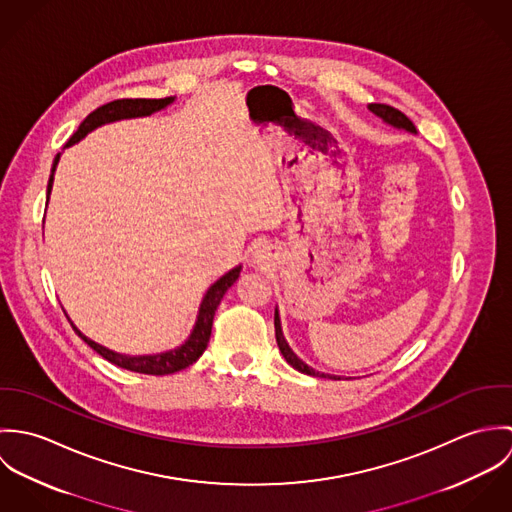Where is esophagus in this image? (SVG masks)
Here are the masks:
<instances>
[{
	"label": "esophagus",
	"instance_id": "1",
	"mask_svg": "<svg viewBox=\"0 0 512 512\" xmlns=\"http://www.w3.org/2000/svg\"><path fill=\"white\" fill-rule=\"evenodd\" d=\"M254 256H256V260H258V262H260V260H264V254H262V252H256Z\"/></svg>",
	"mask_w": 512,
	"mask_h": 512
}]
</instances>
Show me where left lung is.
Returning a JSON list of instances; mask_svg holds the SVG:
<instances>
[{
	"instance_id": "obj_1",
	"label": "left lung",
	"mask_w": 512,
	"mask_h": 512,
	"mask_svg": "<svg viewBox=\"0 0 512 512\" xmlns=\"http://www.w3.org/2000/svg\"><path fill=\"white\" fill-rule=\"evenodd\" d=\"M368 108H370V112H374L376 116H380V118H382L384 122H388L390 126L404 128V130H408V132H416L414 124H412L400 110H396V108H392V106H388V104H370ZM274 327H276V341H278V347H280L284 359H286L295 370H299V372H303V374H309V376H327V374H321V372L313 370L311 366L305 365L301 359L295 357V353L290 349V345L286 343V339H284V335H282V325H280V315H278V311H276V315H274ZM333 378H335V376H333ZM335 380H339V378H335Z\"/></svg>"
}]
</instances>
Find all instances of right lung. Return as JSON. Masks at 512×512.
Instances as JSON below:
<instances>
[{
  "instance_id": "add662e5",
  "label": "right lung",
  "mask_w": 512,
  "mask_h": 512,
  "mask_svg": "<svg viewBox=\"0 0 512 512\" xmlns=\"http://www.w3.org/2000/svg\"><path fill=\"white\" fill-rule=\"evenodd\" d=\"M173 98H120V100H112L100 108H96L94 112H90L82 124L78 126V130L71 136V140L67 142V146H73L74 142H78L80 138H84L88 132H92L94 128L108 124V122H116V120H124V118H138V116H149L161 108H165L167 104H171ZM59 155L55 157L53 169H51V177H49V185H47V197L51 193V185H53V173L57 167ZM240 276V266L230 270L228 274H224L217 284H213L209 288V292L205 295L201 309H199V317L197 323L193 327L191 337L175 351H167L161 355H149V357H126V355H118L94 341H90L88 337H84L76 327L74 333L90 347L94 349L100 357H104L106 361H110L112 365L132 370V372H140V374H151V376H163V374H173L179 372L189 365H193L207 349L209 339H211V329H213V319H215V311L219 307L222 295L230 286H234V282Z\"/></svg>"
}]
</instances>
